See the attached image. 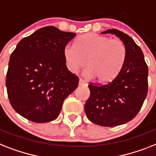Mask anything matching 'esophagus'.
I'll list each match as a JSON object with an SVG mask.
<instances>
[{
  "label": "esophagus",
  "mask_w": 156,
  "mask_h": 156,
  "mask_svg": "<svg viewBox=\"0 0 156 156\" xmlns=\"http://www.w3.org/2000/svg\"><path fill=\"white\" fill-rule=\"evenodd\" d=\"M78 85H79V86H87V83L80 78L79 81H78Z\"/></svg>",
  "instance_id": "esophagus-1"
}]
</instances>
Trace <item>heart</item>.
Instances as JSON below:
<instances>
[{"mask_svg": "<svg viewBox=\"0 0 156 156\" xmlns=\"http://www.w3.org/2000/svg\"><path fill=\"white\" fill-rule=\"evenodd\" d=\"M126 57V45L119 39L95 33L79 37L75 45L67 44L63 58L67 69L76 73L88 66L83 72L87 78H97L99 82H108L119 74Z\"/></svg>", "mask_w": 156, "mask_h": 156, "instance_id": "obj_1", "label": "heart"}]
</instances>
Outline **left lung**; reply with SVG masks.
Segmentation results:
<instances>
[{"instance_id":"obj_1","label":"left lung","mask_w":156,"mask_h":156,"mask_svg":"<svg viewBox=\"0 0 156 156\" xmlns=\"http://www.w3.org/2000/svg\"><path fill=\"white\" fill-rule=\"evenodd\" d=\"M125 44L123 67L113 80L104 85L90 84V95L85 104L88 119L103 126L126 123L136 116L147 94L148 69L142 49L127 34L107 30Z\"/></svg>"}]
</instances>
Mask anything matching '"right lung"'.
<instances>
[{
	"label": "right lung",
	"instance_id": "obj_1",
	"mask_svg": "<svg viewBox=\"0 0 156 156\" xmlns=\"http://www.w3.org/2000/svg\"><path fill=\"white\" fill-rule=\"evenodd\" d=\"M76 36L46 26L21 39L9 58L6 88L11 106L34 122L56 119L78 78L67 69L63 49Z\"/></svg>",
	"mask_w": 156,
	"mask_h": 156
}]
</instances>
